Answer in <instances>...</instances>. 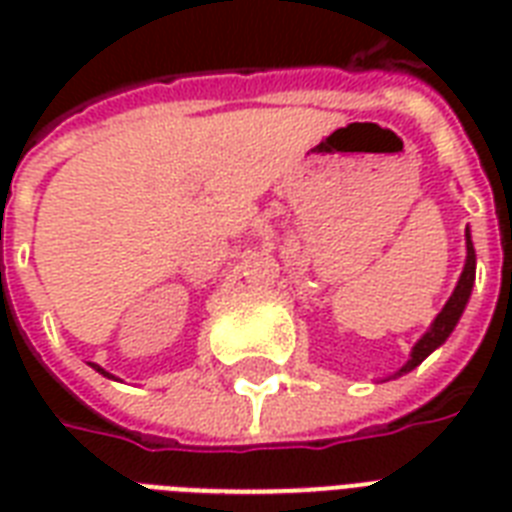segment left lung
I'll return each instance as SVG.
<instances>
[{
  "label": "left lung",
  "mask_w": 512,
  "mask_h": 512,
  "mask_svg": "<svg viewBox=\"0 0 512 512\" xmlns=\"http://www.w3.org/2000/svg\"><path fill=\"white\" fill-rule=\"evenodd\" d=\"M465 247H468V257H465V268H462V276L457 281V287H454L452 297L446 300L444 311L438 313L428 332L417 340V345L412 348V358L393 377H401V374L412 372L414 366H420L438 345H444L446 337L452 335L454 327H457V321H460L462 311H465V305L470 300V292H473V284H476V249H473V241H470V231H465Z\"/></svg>",
  "instance_id": "obj_1"
}]
</instances>
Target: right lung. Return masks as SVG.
I'll return each mask as SVG.
<instances>
[{"instance_id": "right-lung-1", "label": "right lung", "mask_w": 512, "mask_h": 512, "mask_svg": "<svg viewBox=\"0 0 512 512\" xmlns=\"http://www.w3.org/2000/svg\"><path fill=\"white\" fill-rule=\"evenodd\" d=\"M92 369H98V372H100V374H103V377H111V374H108V372H106V369H100V366H98V364H92Z\"/></svg>"}]
</instances>
